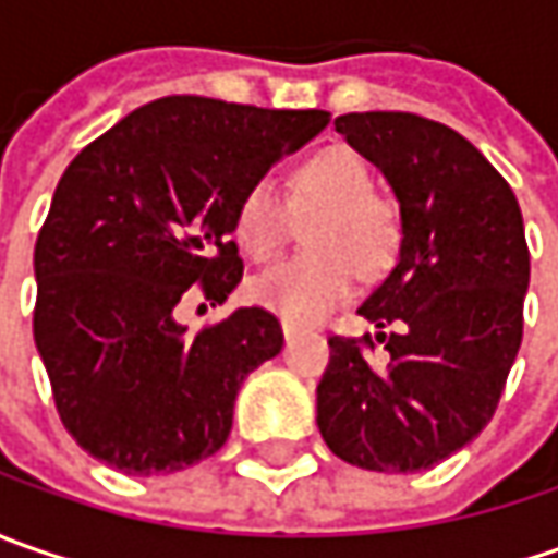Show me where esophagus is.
Here are the masks:
<instances>
[{"label": "esophagus", "mask_w": 558, "mask_h": 558, "mask_svg": "<svg viewBox=\"0 0 558 558\" xmlns=\"http://www.w3.org/2000/svg\"><path fill=\"white\" fill-rule=\"evenodd\" d=\"M282 335H286V344H291V341L298 338V329H294V326H289V323H286V326H282Z\"/></svg>", "instance_id": "1"}]
</instances>
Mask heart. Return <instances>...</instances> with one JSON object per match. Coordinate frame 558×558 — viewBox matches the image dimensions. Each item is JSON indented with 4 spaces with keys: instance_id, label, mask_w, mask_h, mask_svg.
<instances>
[{
    "instance_id": "obj_1",
    "label": "heart",
    "mask_w": 558,
    "mask_h": 558,
    "mask_svg": "<svg viewBox=\"0 0 558 558\" xmlns=\"http://www.w3.org/2000/svg\"><path fill=\"white\" fill-rule=\"evenodd\" d=\"M313 251L260 272L251 298L291 326L319 323L351 298L360 279L388 272L400 254L403 220L395 198L373 189V170L351 148H323L298 163L289 198L269 183L242 192L232 235L251 260H269L289 245L298 220H311Z\"/></svg>"
}]
</instances>
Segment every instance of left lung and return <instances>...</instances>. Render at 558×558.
<instances>
[{"instance_id": "1", "label": "left lung", "mask_w": 558, "mask_h": 558, "mask_svg": "<svg viewBox=\"0 0 558 558\" xmlns=\"http://www.w3.org/2000/svg\"><path fill=\"white\" fill-rule=\"evenodd\" d=\"M335 130L388 177L403 242L356 311L395 332L329 335L316 425L351 465L432 469L478 438L519 354L531 276L522 210L494 163L438 120L366 111ZM375 343L389 351L381 367Z\"/></svg>"}]
</instances>
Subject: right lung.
I'll use <instances>...</instances> for the list:
<instances>
[{
    "label": "right lung",
    "instance_id": "add662e5",
    "mask_svg": "<svg viewBox=\"0 0 558 558\" xmlns=\"http://www.w3.org/2000/svg\"><path fill=\"white\" fill-rule=\"evenodd\" d=\"M326 123L329 111L167 96L68 163L33 251V338L61 425L89 457L170 475L223 447L235 395L282 351V326L239 307L189 335L177 311L223 304L242 282L235 204Z\"/></svg>",
    "mask_w": 558,
    "mask_h": 558
}]
</instances>
